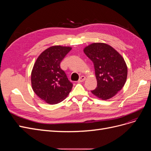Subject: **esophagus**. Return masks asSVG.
Listing matches in <instances>:
<instances>
[{
  "label": "esophagus",
  "mask_w": 151,
  "mask_h": 151,
  "mask_svg": "<svg viewBox=\"0 0 151 151\" xmlns=\"http://www.w3.org/2000/svg\"><path fill=\"white\" fill-rule=\"evenodd\" d=\"M85 79H86L85 76H81L80 78L79 79V80H78V83H81V82H83V81H85Z\"/></svg>",
  "instance_id": "obj_1"
}]
</instances>
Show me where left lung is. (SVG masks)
Listing matches in <instances>:
<instances>
[{"label": "left lung", "instance_id": "left-lung-1", "mask_svg": "<svg viewBox=\"0 0 151 151\" xmlns=\"http://www.w3.org/2000/svg\"><path fill=\"white\" fill-rule=\"evenodd\" d=\"M84 52L93 62L97 79V87L91 92L103 100L113 97L127 80V67L124 59L111 46L102 43L89 45Z\"/></svg>", "mask_w": 151, "mask_h": 151}]
</instances>
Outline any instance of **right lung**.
<instances>
[{
  "label": "right lung",
  "mask_w": 151,
  "mask_h": 151,
  "mask_svg": "<svg viewBox=\"0 0 151 151\" xmlns=\"http://www.w3.org/2000/svg\"><path fill=\"white\" fill-rule=\"evenodd\" d=\"M70 47L53 46L45 50L36 60L31 72L32 88L48 104L60 103L72 90L73 84L60 68V63Z\"/></svg>",
  "instance_id": "add662e5"
}]
</instances>
